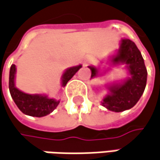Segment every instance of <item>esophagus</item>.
Wrapping results in <instances>:
<instances>
[{"label": "esophagus", "instance_id": "1", "mask_svg": "<svg viewBox=\"0 0 160 160\" xmlns=\"http://www.w3.org/2000/svg\"><path fill=\"white\" fill-rule=\"evenodd\" d=\"M90 61H91V59H90V58H88V59L85 61V62H84V63H85V64H88V63Z\"/></svg>", "mask_w": 160, "mask_h": 160}]
</instances>
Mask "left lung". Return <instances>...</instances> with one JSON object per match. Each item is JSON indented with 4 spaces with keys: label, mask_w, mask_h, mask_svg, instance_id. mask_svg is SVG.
<instances>
[{
    "label": "left lung",
    "mask_w": 160,
    "mask_h": 160,
    "mask_svg": "<svg viewBox=\"0 0 160 160\" xmlns=\"http://www.w3.org/2000/svg\"><path fill=\"white\" fill-rule=\"evenodd\" d=\"M111 62L127 65L131 78L122 84H114L108 88L110 93L101 101L102 106L110 111L122 112L134 107L144 92L147 83V69L142 55L136 45L130 39H122L117 54ZM91 78L98 74V70L89 66Z\"/></svg>",
    "instance_id": "left-lung-1"
}]
</instances>
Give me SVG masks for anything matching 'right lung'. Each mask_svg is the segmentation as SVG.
Here are the masks:
<instances>
[{
	"instance_id": "add662e5",
	"label": "right lung",
	"mask_w": 160,
	"mask_h": 160,
	"mask_svg": "<svg viewBox=\"0 0 160 160\" xmlns=\"http://www.w3.org/2000/svg\"><path fill=\"white\" fill-rule=\"evenodd\" d=\"M80 68L81 65L72 67L63 73L62 77V87L66 85L67 82L72 78L73 75ZM15 72H16V66L15 64H12L10 70L9 88H10L11 98L14 100L15 104L17 105L18 109L25 115L36 116V117H42L52 113L59 105L60 101L54 100L52 98H48L46 96H42L38 94L30 95L20 91L15 87V82H14Z\"/></svg>"
}]
</instances>
